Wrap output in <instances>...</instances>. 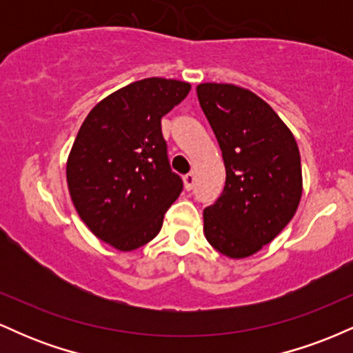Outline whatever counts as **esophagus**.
<instances>
[{
  "instance_id": "obj_1",
  "label": "esophagus",
  "mask_w": 353,
  "mask_h": 353,
  "mask_svg": "<svg viewBox=\"0 0 353 353\" xmlns=\"http://www.w3.org/2000/svg\"><path fill=\"white\" fill-rule=\"evenodd\" d=\"M194 182H196V176H194V172L185 174V176H184V188L190 190L194 188Z\"/></svg>"
}]
</instances>
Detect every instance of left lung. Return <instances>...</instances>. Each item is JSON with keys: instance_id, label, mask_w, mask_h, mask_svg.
<instances>
[{"instance_id": "8db88e82", "label": "left lung", "mask_w": 353, "mask_h": 353, "mask_svg": "<svg viewBox=\"0 0 353 353\" xmlns=\"http://www.w3.org/2000/svg\"><path fill=\"white\" fill-rule=\"evenodd\" d=\"M197 98L225 164L224 190L204 209L205 239L228 257H249L274 241L299 208L297 143L274 109L244 88L204 83Z\"/></svg>"}]
</instances>
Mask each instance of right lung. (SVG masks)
<instances>
[{"label":"right lung","instance_id":"obj_1","mask_svg":"<svg viewBox=\"0 0 353 353\" xmlns=\"http://www.w3.org/2000/svg\"><path fill=\"white\" fill-rule=\"evenodd\" d=\"M190 84L148 78L112 92L81 125L66 177L72 204L101 241L119 250L148 244L182 190L172 172L161 119Z\"/></svg>","mask_w":353,"mask_h":353}]
</instances>
